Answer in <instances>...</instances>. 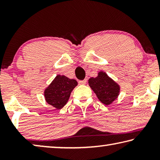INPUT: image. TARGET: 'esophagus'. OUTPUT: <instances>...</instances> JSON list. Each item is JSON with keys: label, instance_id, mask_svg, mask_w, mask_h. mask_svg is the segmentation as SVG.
<instances>
[{"label": "esophagus", "instance_id": "34e87169", "mask_svg": "<svg viewBox=\"0 0 160 160\" xmlns=\"http://www.w3.org/2000/svg\"><path fill=\"white\" fill-rule=\"evenodd\" d=\"M86 82H87V80H86V79L83 80H80V81H79V84H80V85H85Z\"/></svg>", "mask_w": 160, "mask_h": 160}]
</instances>
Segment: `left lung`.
Listing matches in <instances>:
<instances>
[{
	"instance_id": "obj_1",
	"label": "left lung",
	"mask_w": 160,
	"mask_h": 160,
	"mask_svg": "<svg viewBox=\"0 0 160 160\" xmlns=\"http://www.w3.org/2000/svg\"><path fill=\"white\" fill-rule=\"evenodd\" d=\"M89 85L103 104L109 105L117 97L119 86L104 72H99L95 78L89 80Z\"/></svg>"
}]
</instances>
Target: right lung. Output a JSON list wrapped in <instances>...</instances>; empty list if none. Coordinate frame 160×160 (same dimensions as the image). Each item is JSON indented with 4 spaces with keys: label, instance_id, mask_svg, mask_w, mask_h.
Here are the masks:
<instances>
[{
    "label": "right lung",
    "instance_id": "right-lung-1",
    "mask_svg": "<svg viewBox=\"0 0 160 160\" xmlns=\"http://www.w3.org/2000/svg\"><path fill=\"white\" fill-rule=\"evenodd\" d=\"M77 85L75 80L69 79L64 75H57L46 89V101L56 109H62L68 101L70 93Z\"/></svg>",
    "mask_w": 160,
    "mask_h": 160
}]
</instances>
